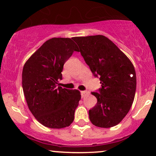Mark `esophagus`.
Here are the masks:
<instances>
[{"instance_id":"esophagus-1","label":"esophagus","mask_w":156,"mask_h":156,"mask_svg":"<svg viewBox=\"0 0 156 156\" xmlns=\"http://www.w3.org/2000/svg\"><path fill=\"white\" fill-rule=\"evenodd\" d=\"M88 94H89V92H87V91H83V92H81L82 98H85V97L88 95Z\"/></svg>"}]
</instances>
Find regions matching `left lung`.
Here are the masks:
<instances>
[{
  "instance_id": "left-lung-1",
  "label": "left lung",
  "mask_w": 156,
  "mask_h": 156,
  "mask_svg": "<svg viewBox=\"0 0 156 156\" xmlns=\"http://www.w3.org/2000/svg\"><path fill=\"white\" fill-rule=\"evenodd\" d=\"M101 88L92 92L98 103L89 111V119L100 128H112L124 119L133 104L136 88L134 67L127 55L103 35L73 38Z\"/></svg>"
}]
</instances>
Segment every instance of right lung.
I'll use <instances>...</instances> for the list:
<instances>
[{"mask_svg":"<svg viewBox=\"0 0 156 156\" xmlns=\"http://www.w3.org/2000/svg\"><path fill=\"white\" fill-rule=\"evenodd\" d=\"M73 38L48 39L23 69V89L28 108L39 122L50 128L69 126L81 97L76 89L58 87L64 63L78 51Z\"/></svg>","mask_w":156,"mask_h":156,"instance_id":"right-lung-1","label":"right lung"}]
</instances>
